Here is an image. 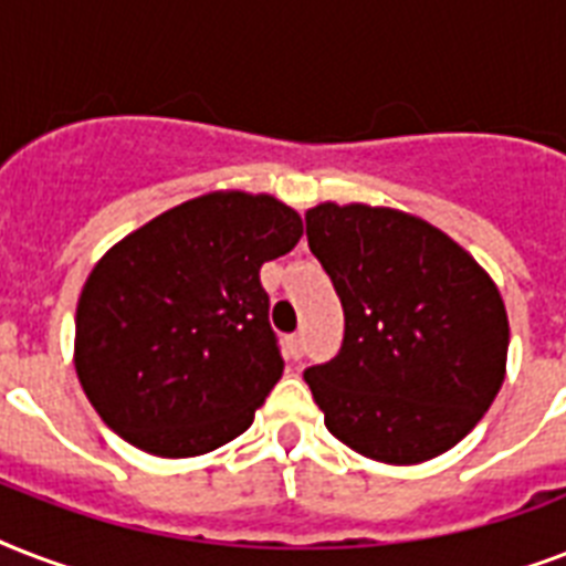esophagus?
Listing matches in <instances>:
<instances>
[{"label":"esophagus","mask_w":566,"mask_h":566,"mask_svg":"<svg viewBox=\"0 0 566 566\" xmlns=\"http://www.w3.org/2000/svg\"><path fill=\"white\" fill-rule=\"evenodd\" d=\"M302 353H305V337H302V335L287 337V355H291L293 361H300Z\"/></svg>","instance_id":"34e87169"}]
</instances>
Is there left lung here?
<instances>
[{"instance_id": "obj_1", "label": "left lung", "mask_w": 566, "mask_h": 566, "mask_svg": "<svg viewBox=\"0 0 566 566\" xmlns=\"http://www.w3.org/2000/svg\"><path fill=\"white\" fill-rule=\"evenodd\" d=\"M305 234L344 305V344L305 370L326 429L385 464L455 447L505 378L509 314L491 275L394 208L317 205Z\"/></svg>"}]
</instances>
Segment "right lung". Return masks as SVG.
<instances>
[{"label":"right lung","instance_id":"add662e5","mask_svg":"<svg viewBox=\"0 0 566 566\" xmlns=\"http://www.w3.org/2000/svg\"><path fill=\"white\" fill-rule=\"evenodd\" d=\"M300 238L293 208L231 190L176 205L105 252L78 296L75 373L119 438L188 458L252 426L284 370L261 264Z\"/></svg>","mask_w":566,"mask_h":566}]
</instances>
